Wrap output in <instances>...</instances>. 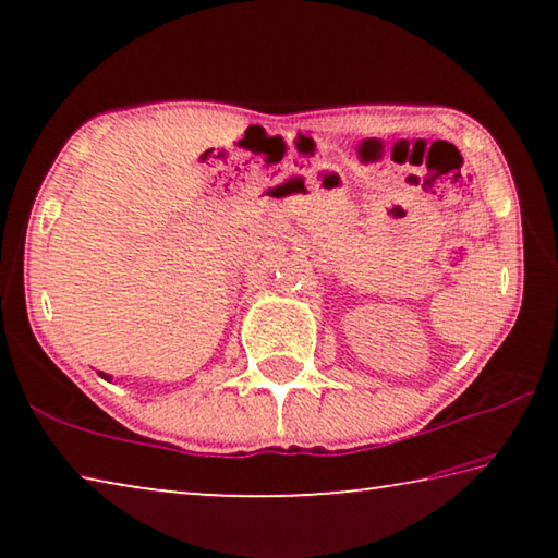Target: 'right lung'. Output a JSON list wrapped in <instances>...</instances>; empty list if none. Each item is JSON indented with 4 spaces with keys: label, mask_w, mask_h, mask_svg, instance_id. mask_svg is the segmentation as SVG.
<instances>
[{
    "label": "right lung",
    "mask_w": 558,
    "mask_h": 558,
    "mask_svg": "<svg viewBox=\"0 0 558 558\" xmlns=\"http://www.w3.org/2000/svg\"><path fill=\"white\" fill-rule=\"evenodd\" d=\"M100 376H102V379H108V381H110V376H106V374H100Z\"/></svg>",
    "instance_id": "right-lung-1"
}]
</instances>
